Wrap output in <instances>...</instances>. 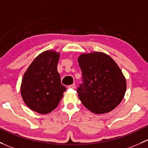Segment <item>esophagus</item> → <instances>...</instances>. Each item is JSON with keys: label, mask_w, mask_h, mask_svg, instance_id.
I'll list each match as a JSON object with an SVG mask.
<instances>
[{"label": "esophagus", "mask_w": 148, "mask_h": 148, "mask_svg": "<svg viewBox=\"0 0 148 148\" xmlns=\"http://www.w3.org/2000/svg\"><path fill=\"white\" fill-rule=\"evenodd\" d=\"M75 87H76V85L74 84H73L69 85V86H68V88H72V89H74V88H75Z\"/></svg>", "instance_id": "obj_1"}]
</instances>
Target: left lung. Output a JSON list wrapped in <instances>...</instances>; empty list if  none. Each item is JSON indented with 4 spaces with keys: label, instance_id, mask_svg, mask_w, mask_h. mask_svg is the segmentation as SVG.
I'll use <instances>...</instances> for the list:
<instances>
[{
    "label": "left lung",
    "instance_id": "left-lung-1",
    "mask_svg": "<svg viewBox=\"0 0 148 148\" xmlns=\"http://www.w3.org/2000/svg\"><path fill=\"white\" fill-rule=\"evenodd\" d=\"M83 83L77 93L83 105L96 114L108 113L122 101L126 81L122 71L108 54L100 52L78 57Z\"/></svg>",
    "mask_w": 148,
    "mask_h": 148
}]
</instances>
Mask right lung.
<instances>
[{"label": "right lung", "mask_w": 148, "mask_h": 148, "mask_svg": "<svg viewBox=\"0 0 148 148\" xmlns=\"http://www.w3.org/2000/svg\"><path fill=\"white\" fill-rule=\"evenodd\" d=\"M60 53L55 51L42 52L30 64L22 79L23 101L28 108L40 114L55 109L66 89L57 71Z\"/></svg>", "instance_id": "obj_1"}]
</instances>
